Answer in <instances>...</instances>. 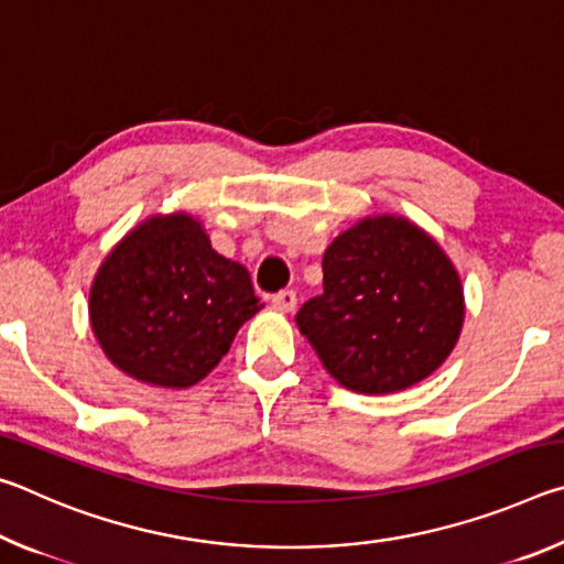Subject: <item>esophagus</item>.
<instances>
[{
	"label": "esophagus",
	"instance_id": "obj_1",
	"mask_svg": "<svg viewBox=\"0 0 564 564\" xmlns=\"http://www.w3.org/2000/svg\"><path fill=\"white\" fill-rule=\"evenodd\" d=\"M295 303H299V295H295V291H289V289L273 293V299H271L273 308H275V311H283V313L293 311Z\"/></svg>",
	"mask_w": 564,
	"mask_h": 564
}]
</instances>
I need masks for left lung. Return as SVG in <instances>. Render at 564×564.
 Listing matches in <instances>:
<instances>
[{"label": "left lung", "instance_id": "1", "mask_svg": "<svg viewBox=\"0 0 564 564\" xmlns=\"http://www.w3.org/2000/svg\"><path fill=\"white\" fill-rule=\"evenodd\" d=\"M465 303L453 263L400 216L366 218L323 253V293L295 323L343 388L395 393L451 356Z\"/></svg>", "mask_w": 564, "mask_h": 564}]
</instances>
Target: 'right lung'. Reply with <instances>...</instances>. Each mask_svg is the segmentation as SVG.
<instances>
[{
  "instance_id": "obj_1",
  "label": "right lung",
  "mask_w": 564,
  "mask_h": 564,
  "mask_svg": "<svg viewBox=\"0 0 564 564\" xmlns=\"http://www.w3.org/2000/svg\"><path fill=\"white\" fill-rule=\"evenodd\" d=\"M263 308L241 263L218 256L191 216H154L101 263L89 293L94 336L141 383L188 388L218 366Z\"/></svg>"
}]
</instances>
